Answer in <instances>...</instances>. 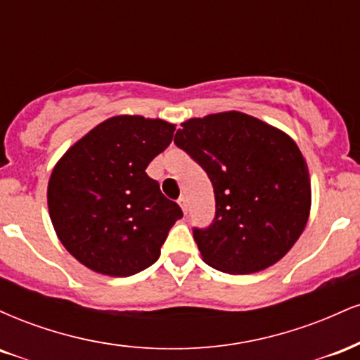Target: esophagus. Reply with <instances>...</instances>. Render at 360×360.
Here are the masks:
<instances>
[{
    "label": "esophagus",
    "instance_id": "esophagus-1",
    "mask_svg": "<svg viewBox=\"0 0 360 360\" xmlns=\"http://www.w3.org/2000/svg\"><path fill=\"white\" fill-rule=\"evenodd\" d=\"M177 205L181 206V210H183L184 214L188 213V200H186V196H181L179 200H177Z\"/></svg>",
    "mask_w": 360,
    "mask_h": 360
}]
</instances>
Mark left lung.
Segmentation results:
<instances>
[{"instance_id":"left-lung-1","label":"left lung","mask_w":360,"mask_h":360,"mask_svg":"<svg viewBox=\"0 0 360 360\" xmlns=\"http://www.w3.org/2000/svg\"><path fill=\"white\" fill-rule=\"evenodd\" d=\"M174 143L205 169L217 214L193 230L208 266L252 274L274 266L308 223L311 183L296 142L242 111H221L181 123Z\"/></svg>"}]
</instances>
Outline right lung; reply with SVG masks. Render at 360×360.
Wrapping results in <instances>:
<instances>
[{"instance_id": "add662e5", "label": "right lung", "mask_w": 360, "mask_h": 360, "mask_svg": "<svg viewBox=\"0 0 360 360\" xmlns=\"http://www.w3.org/2000/svg\"><path fill=\"white\" fill-rule=\"evenodd\" d=\"M174 130L166 120L118 115L89 130L56 164L49 214L62 245L82 266L127 278L159 259L183 212L146 169Z\"/></svg>"}]
</instances>
